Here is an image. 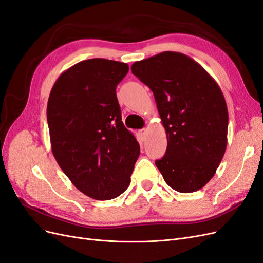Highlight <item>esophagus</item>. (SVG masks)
Here are the masks:
<instances>
[{
    "label": "esophagus",
    "instance_id": "34e87169",
    "mask_svg": "<svg viewBox=\"0 0 263 263\" xmlns=\"http://www.w3.org/2000/svg\"><path fill=\"white\" fill-rule=\"evenodd\" d=\"M139 133H140V135H141V138H142L143 140H145V139H146L147 129H142V130H140V131H139Z\"/></svg>",
    "mask_w": 263,
    "mask_h": 263
}]
</instances>
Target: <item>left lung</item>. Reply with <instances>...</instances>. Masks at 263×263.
Here are the masks:
<instances>
[{"label":"left lung","mask_w":263,"mask_h":263,"mask_svg":"<svg viewBox=\"0 0 263 263\" xmlns=\"http://www.w3.org/2000/svg\"><path fill=\"white\" fill-rule=\"evenodd\" d=\"M132 73L154 93L168 146L156 166L180 193L202 189L228 144L229 114L216 80L185 54L162 52L135 62Z\"/></svg>","instance_id":"1"}]
</instances>
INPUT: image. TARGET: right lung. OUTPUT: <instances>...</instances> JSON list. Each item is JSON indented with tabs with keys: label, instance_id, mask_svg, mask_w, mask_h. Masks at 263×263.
Returning <instances> with one entry per match:
<instances>
[{
	"label": "right lung",
	"instance_id": "1",
	"mask_svg": "<svg viewBox=\"0 0 263 263\" xmlns=\"http://www.w3.org/2000/svg\"><path fill=\"white\" fill-rule=\"evenodd\" d=\"M128 71L125 63L86 60L58 77L48 97L54 157L73 185L96 200L116 198L128 189L140 156L116 95Z\"/></svg>",
	"mask_w": 263,
	"mask_h": 263
}]
</instances>
